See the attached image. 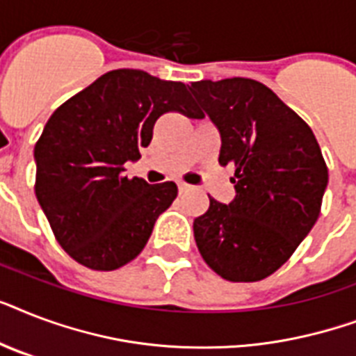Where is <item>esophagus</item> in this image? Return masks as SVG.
<instances>
[{"label": "esophagus", "mask_w": 356, "mask_h": 356, "mask_svg": "<svg viewBox=\"0 0 356 356\" xmlns=\"http://www.w3.org/2000/svg\"><path fill=\"white\" fill-rule=\"evenodd\" d=\"M177 186H179V192H181V194H184V192H190V190H192V186H190L188 183H184V181H179Z\"/></svg>", "instance_id": "1"}]
</instances>
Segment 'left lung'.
Returning a JSON list of instances; mask_svg holds the SVG:
<instances>
[{"label":"left lung","mask_w":356,"mask_h":356,"mask_svg":"<svg viewBox=\"0 0 356 356\" xmlns=\"http://www.w3.org/2000/svg\"><path fill=\"white\" fill-rule=\"evenodd\" d=\"M222 134L220 164L233 166L236 197L194 220L209 268L257 282L298 249L321 212L329 172L312 129L266 85L245 77L188 86Z\"/></svg>","instance_id":"obj_1"}]
</instances>
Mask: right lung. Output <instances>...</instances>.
Returning <instances> with one entry per match:
<instances>
[{"label":"right lung","instance_id":"add662e5","mask_svg":"<svg viewBox=\"0 0 356 356\" xmlns=\"http://www.w3.org/2000/svg\"><path fill=\"white\" fill-rule=\"evenodd\" d=\"M166 113L203 118L186 85L123 68L102 75L47 120L35 145V194L75 262L113 271L136 259L177 197L172 181L147 184L123 175Z\"/></svg>","mask_w":356,"mask_h":356}]
</instances>
